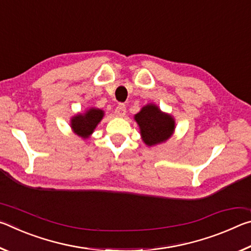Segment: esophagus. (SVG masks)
Here are the masks:
<instances>
[{
	"label": "esophagus",
	"instance_id": "obj_1",
	"mask_svg": "<svg viewBox=\"0 0 251 251\" xmlns=\"http://www.w3.org/2000/svg\"><path fill=\"white\" fill-rule=\"evenodd\" d=\"M126 114V107L124 104H120L115 109V115L117 117H124Z\"/></svg>",
	"mask_w": 251,
	"mask_h": 251
}]
</instances>
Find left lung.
I'll return each instance as SVG.
<instances>
[{
    "label": "left lung",
    "mask_w": 251,
    "mask_h": 251,
    "mask_svg": "<svg viewBox=\"0 0 251 251\" xmlns=\"http://www.w3.org/2000/svg\"><path fill=\"white\" fill-rule=\"evenodd\" d=\"M134 120L139 127L142 141L150 147L167 142L175 133V118L154 103L143 106Z\"/></svg>",
    "instance_id": "obj_1"
}]
</instances>
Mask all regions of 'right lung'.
<instances>
[{"label": "right lung", "instance_id": "1", "mask_svg": "<svg viewBox=\"0 0 251 251\" xmlns=\"http://www.w3.org/2000/svg\"><path fill=\"white\" fill-rule=\"evenodd\" d=\"M104 116V110L96 107H90L83 113H77L71 117L72 131L83 139L90 138Z\"/></svg>", "mask_w": 251, "mask_h": 251}]
</instances>
